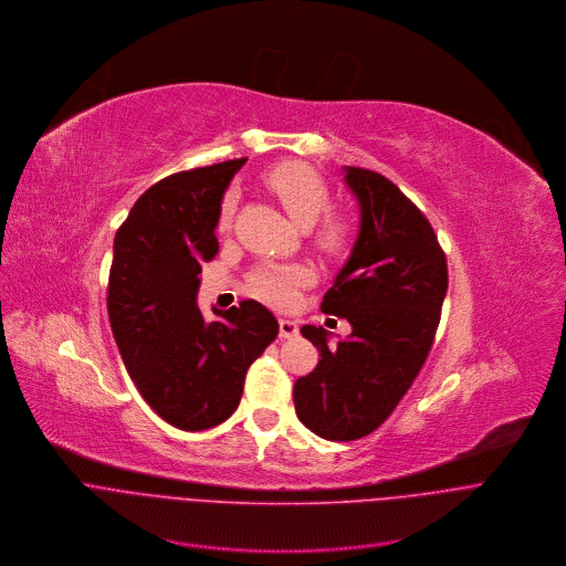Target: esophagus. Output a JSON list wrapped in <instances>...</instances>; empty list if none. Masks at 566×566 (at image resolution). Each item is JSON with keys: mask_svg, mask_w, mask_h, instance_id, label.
Returning <instances> with one entry per match:
<instances>
[{"mask_svg": "<svg viewBox=\"0 0 566 566\" xmlns=\"http://www.w3.org/2000/svg\"><path fill=\"white\" fill-rule=\"evenodd\" d=\"M296 334H298V325L294 321H290V318H281L279 321V336L281 338H292Z\"/></svg>", "mask_w": 566, "mask_h": 566, "instance_id": "34e87169", "label": "esophagus"}]
</instances>
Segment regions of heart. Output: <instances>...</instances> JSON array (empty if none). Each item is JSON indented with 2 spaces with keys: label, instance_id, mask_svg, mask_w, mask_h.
Masks as SVG:
<instances>
[{
  "label": "heart",
  "instance_id": "1",
  "mask_svg": "<svg viewBox=\"0 0 566 566\" xmlns=\"http://www.w3.org/2000/svg\"><path fill=\"white\" fill-rule=\"evenodd\" d=\"M265 185L272 189V193L279 198L287 216L301 224V228H310L321 213L329 207V191L323 178L303 163H283L265 174ZM234 196L230 193L220 205L218 213V228L230 230L232 216H234ZM353 241V224L342 213H327L323 216L318 230H316V243L329 252L342 254L348 250ZM307 279V274L298 268H263L254 276V290L274 305H287L294 298V290Z\"/></svg>",
  "mask_w": 566,
  "mask_h": 566
}]
</instances>
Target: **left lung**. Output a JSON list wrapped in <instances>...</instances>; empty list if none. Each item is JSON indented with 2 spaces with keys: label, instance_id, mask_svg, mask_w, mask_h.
Segmentation results:
<instances>
[{
  "label": "left lung",
  "instance_id": "left-lung-1",
  "mask_svg": "<svg viewBox=\"0 0 566 566\" xmlns=\"http://www.w3.org/2000/svg\"><path fill=\"white\" fill-rule=\"evenodd\" d=\"M359 202L353 252L323 296L321 310L353 332L303 325L316 368L294 384L296 417L314 434L353 441L379 428L421 370L448 290L446 256L426 216L386 176L344 167Z\"/></svg>",
  "mask_w": 566,
  "mask_h": 566
}]
</instances>
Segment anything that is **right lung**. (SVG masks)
<instances>
[{
	"instance_id": "1",
	"label": "right lung",
	"mask_w": 566,
	"mask_h": 566,
	"mask_svg": "<svg viewBox=\"0 0 566 566\" xmlns=\"http://www.w3.org/2000/svg\"><path fill=\"white\" fill-rule=\"evenodd\" d=\"M248 158L180 171L149 187L113 241L108 321L143 399L180 430H205L241 401L248 368L279 334L256 303L216 310L205 321L196 296L202 263L218 252L224 189Z\"/></svg>"
}]
</instances>
